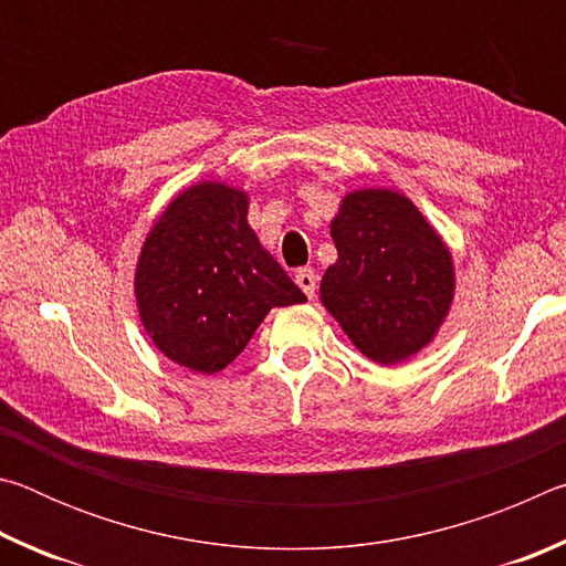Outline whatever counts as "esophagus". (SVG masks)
<instances>
[{
	"label": "esophagus",
	"instance_id": "obj_1",
	"mask_svg": "<svg viewBox=\"0 0 566 566\" xmlns=\"http://www.w3.org/2000/svg\"><path fill=\"white\" fill-rule=\"evenodd\" d=\"M294 282L300 284V290L310 296H314V292H317V274H314V270H310V266H304V270H296L294 274Z\"/></svg>",
	"mask_w": 566,
	"mask_h": 566
}]
</instances>
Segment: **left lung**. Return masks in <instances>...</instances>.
Segmentation results:
<instances>
[{"mask_svg": "<svg viewBox=\"0 0 566 566\" xmlns=\"http://www.w3.org/2000/svg\"><path fill=\"white\" fill-rule=\"evenodd\" d=\"M337 262L319 300L364 357L399 364L437 337L454 300L452 252L409 197L354 189L332 219Z\"/></svg>", "mask_w": 566, "mask_h": 566, "instance_id": "obj_1", "label": "left lung"}]
</instances>
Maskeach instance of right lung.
<instances>
[{
	"label": "right lung",
	"mask_w": 566,
	"mask_h": 566,
	"mask_svg": "<svg viewBox=\"0 0 566 566\" xmlns=\"http://www.w3.org/2000/svg\"><path fill=\"white\" fill-rule=\"evenodd\" d=\"M249 197L199 181L165 207L142 244L134 296L142 327L179 367L217 375L274 306L302 294L247 222Z\"/></svg>",
	"instance_id": "add662e5"
}]
</instances>
